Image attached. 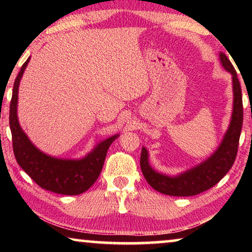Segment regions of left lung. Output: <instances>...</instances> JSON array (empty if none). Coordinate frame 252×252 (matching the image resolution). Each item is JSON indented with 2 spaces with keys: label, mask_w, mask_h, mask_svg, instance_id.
Instances as JSON below:
<instances>
[{
  "label": "left lung",
  "mask_w": 252,
  "mask_h": 252,
  "mask_svg": "<svg viewBox=\"0 0 252 252\" xmlns=\"http://www.w3.org/2000/svg\"><path fill=\"white\" fill-rule=\"evenodd\" d=\"M220 61L224 69L232 74L233 83V111L227 133L218 150L208 160L178 177H168L156 172L149 164L148 151L146 148H142L140 167L143 176L149 185L161 193L174 197H190L201 193L216 186L231 169L236 160L244 121L241 87L237 72L227 55L220 53Z\"/></svg>",
  "instance_id": "left-lung-1"
}]
</instances>
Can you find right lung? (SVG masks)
Returning <instances> with one entry per match:
<instances>
[{
    "label": "right lung",
    "instance_id": "right-lung-1",
    "mask_svg": "<svg viewBox=\"0 0 252 252\" xmlns=\"http://www.w3.org/2000/svg\"><path fill=\"white\" fill-rule=\"evenodd\" d=\"M29 61L30 58L24 62L14 81L10 104V127L16 162L37 186L45 190L66 195L83 193L99 178L106 152L118 135L102 141L81 160L57 159L37 150L21 129L16 116L20 80Z\"/></svg>",
    "mask_w": 252,
    "mask_h": 252
}]
</instances>
